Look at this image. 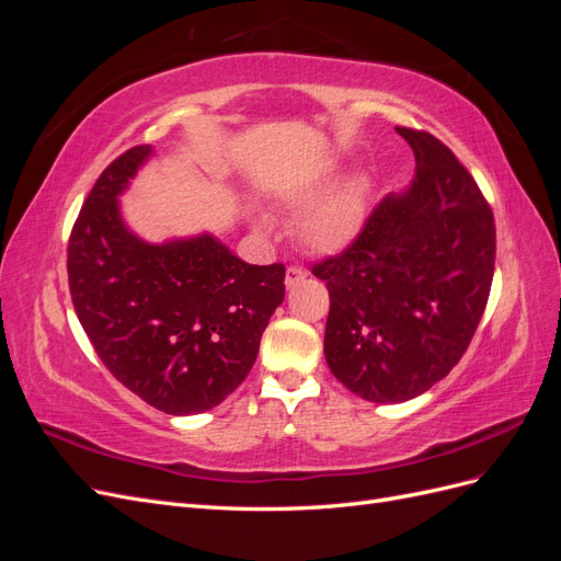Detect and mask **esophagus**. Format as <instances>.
<instances>
[{"label": "esophagus", "instance_id": "obj_1", "mask_svg": "<svg viewBox=\"0 0 561 561\" xmlns=\"http://www.w3.org/2000/svg\"><path fill=\"white\" fill-rule=\"evenodd\" d=\"M307 278V268L304 266H299V264H293V266H287V271H285V285L287 287H295L299 280H304Z\"/></svg>", "mask_w": 561, "mask_h": 561}]
</instances>
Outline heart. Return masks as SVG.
Wrapping results in <instances>:
<instances>
[{
	"label": "heart",
	"mask_w": 561,
	"mask_h": 561,
	"mask_svg": "<svg viewBox=\"0 0 561 561\" xmlns=\"http://www.w3.org/2000/svg\"><path fill=\"white\" fill-rule=\"evenodd\" d=\"M316 192H304L299 201H309ZM365 219V182L353 178L322 196L299 219L301 243L316 252L344 248L360 231Z\"/></svg>",
	"instance_id": "heart-1"
}]
</instances>
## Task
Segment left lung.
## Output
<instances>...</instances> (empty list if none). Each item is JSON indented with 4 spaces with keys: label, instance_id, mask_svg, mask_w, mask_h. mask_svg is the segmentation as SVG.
Masks as SVG:
<instances>
[{
    "label": "left lung",
    "instance_id": "1",
    "mask_svg": "<svg viewBox=\"0 0 561 561\" xmlns=\"http://www.w3.org/2000/svg\"><path fill=\"white\" fill-rule=\"evenodd\" d=\"M396 130L416 180L311 266L330 290L325 360L369 402L412 400L449 375L484 316L496 262L494 213L463 163L426 130Z\"/></svg>",
    "mask_w": 561,
    "mask_h": 561
}]
</instances>
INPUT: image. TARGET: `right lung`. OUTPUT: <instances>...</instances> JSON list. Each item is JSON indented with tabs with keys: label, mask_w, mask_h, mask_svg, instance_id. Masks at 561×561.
I'll use <instances>...</instances> for the list:
<instances>
[{
	"label": "right lung",
	"mask_w": 561,
	"mask_h": 561,
	"mask_svg": "<svg viewBox=\"0 0 561 561\" xmlns=\"http://www.w3.org/2000/svg\"><path fill=\"white\" fill-rule=\"evenodd\" d=\"M149 154L151 147H130L100 173L67 243V280L114 379L186 416L217 407L248 377L285 297V266L248 264L213 236L165 245L135 239L116 194Z\"/></svg>",
	"instance_id": "1"
}]
</instances>
